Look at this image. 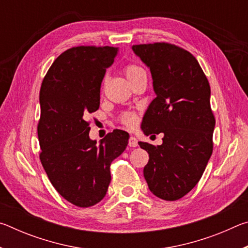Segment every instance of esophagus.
<instances>
[{
  "mask_svg": "<svg viewBox=\"0 0 248 248\" xmlns=\"http://www.w3.org/2000/svg\"><path fill=\"white\" fill-rule=\"evenodd\" d=\"M129 146L130 148H136V146H138V140L136 137H130L129 138Z\"/></svg>",
  "mask_w": 248,
  "mask_h": 248,
  "instance_id": "1",
  "label": "esophagus"
}]
</instances>
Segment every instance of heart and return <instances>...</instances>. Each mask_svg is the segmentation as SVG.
<instances>
[{"instance_id":"obj_1","label":"heart","mask_w":248,"mask_h":248,"mask_svg":"<svg viewBox=\"0 0 248 248\" xmlns=\"http://www.w3.org/2000/svg\"><path fill=\"white\" fill-rule=\"evenodd\" d=\"M124 72L129 82L138 78L141 74H145L144 70L137 64L125 65ZM123 123L125 125H128V127H134L137 124V116L134 114H131V112H127V114H124L123 117Z\"/></svg>"}]
</instances>
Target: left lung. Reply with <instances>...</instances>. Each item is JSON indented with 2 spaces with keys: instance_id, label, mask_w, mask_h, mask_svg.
Listing matches in <instances>:
<instances>
[{
  "instance_id": "obj_1",
  "label": "left lung",
  "mask_w": 248,
  "mask_h": 248,
  "mask_svg": "<svg viewBox=\"0 0 248 248\" xmlns=\"http://www.w3.org/2000/svg\"><path fill=\"white\" fill-rule=\"evenodd\" d=\"M132 50L150 69L156 95L141 129L146 136L164 134L161 145L139 142L150 156L144 178L153 195L178 200L198 184L212 154L216 120L209 82L197 59L174 45H136Z\"/></svg>"
}]
</instances>
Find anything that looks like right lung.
Instances as JSON below:
<instances>
[{
	"label": "right lung",
	"mask_w": 248,
	"mask_h": 248,
	"mask_svg": "<svg viewBox=\"0 0 248 248\" xmlns=\"http://www.w3.org/2000/svg\"><path fill=\"white\" fill-rule=\"evenodd\" d=\"M118 51L107 46L71 48L54 60L41 84V164L59 194L81 208L104 198L110 163L128 145L129 133L118 129L97 143L86 121L99 108L100 85Z\"/></svg>",
	"instance_id": "1"
}]
</instances>
